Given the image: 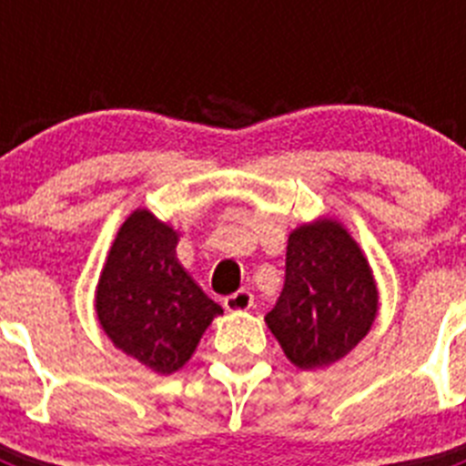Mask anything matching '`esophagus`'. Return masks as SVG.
Segmentation results:
<instances>
[{
	"mask_svg": "<svg viewBox=\"0 0 466 466\" xmlns=\"http://www.w3.org/2000/svg\"><path fill=\"white\" fill-rule=\"evenodd\" d=\"M252 306H254V296L252 291H247V289H240L233 296H226L224 299V308L228 312H245Z\"/></svg>",
	"mask_w": 466,
	"mask_h": 466,
	"instance_id": "esophagus-1",
	"label": "esophagus"
}]
</instances>
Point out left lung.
Returning <instances> with one entry per match:
<instances>
[{"label":"left lung","mask_w":466,"mask_h":466,"mask_svg":"<svg viewBox=\"0 0 466 466\" xmlns=\"http://www.w3.org/2000/svg\"><path fill=\"white\" fill-rule=\"evenodd\" d=\"M378 317L373 268L333 217L296 226L287 240V275L266 315L287 360L303 371L327 369L364 340Z\"/></svg>","instance_id":"obj_1"}]
</instances>
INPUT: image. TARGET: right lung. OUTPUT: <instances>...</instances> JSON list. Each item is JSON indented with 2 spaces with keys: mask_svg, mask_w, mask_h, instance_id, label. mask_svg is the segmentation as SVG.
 <instances>
[{
  "mask_svg": "<svg viewBox=\"0 0 466 466\" xmlns=\"http://www.w3.org/2000/svg\"><path fill=\"white\" fill-rule=\"evenodd\" d=\"M179 230L147 208L127 214L95 287V312L106 339L158 376L193 357L221 315L177 258Z\"/></svg>",
  "mask_w": 466,
  "mask_h": 466,
  "instance_id": "right-lung-1",
  "label": "right lung"
}]
</instances>
